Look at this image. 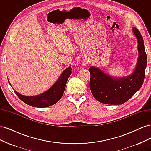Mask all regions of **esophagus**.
<instances>
[{
	"instance_id": "34e87169",
	"label": "esophagus",
	"mask_w": 151,
	"mask_h": 151,
	"mask_svg": "<svg viewBox=\"0 0 151 151\" xmlns=\"http://www.w3.org/2000/svg\"><path fill=\"white\" fill-rule=\"evenodd\" d=\"M88 64V62L86 60H83L82 61V65H87Z\"/></svg>"
}]
</instances>
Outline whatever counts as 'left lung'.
Wrapping results in <instances>:
<instances>
[{"mask_svg":"<svg viewBox=\"0 0 151 151\" xmlns=\"http://www.w3.org/2000/svg\"><path fill=\"white\" fill-rule=\"evenodd\" d=\"M138 42L139 58L136 67L132 74L115 78L106 74L97 67L91 66L89 88L93 96L99 102L108 104H122L137 92L143 84L147 65V55L144 40L139 29L132 28Z\"/></svg>","mask_w":151,"mask_h":151,"instance_id":"1","label":"left lung"}]
</instances>
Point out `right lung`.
I'll use <instances>...</instances> for the list:
<instances>
[{
	"instance_id": "add662e5",
	"label": "right lung",
	"mask_w": 151,
	"mask_h": 151,
	"mask_svg": "<svg viewBox=\"0 0 151 151\" xmlns=\"http://www.w3.org/2000/svg\"><path fill=\"white\" fill-rule=\"evenodd\" d=\"M71 73L72 68L71 66H69L63 70L56 83L51 88L42 94L37 96H25L17 93L14 89V91L21 101L31 106L37 108L48 107L57 103L61 99L64 93L67 81L71 75Z\"/></svg>"
}]
</instances>
